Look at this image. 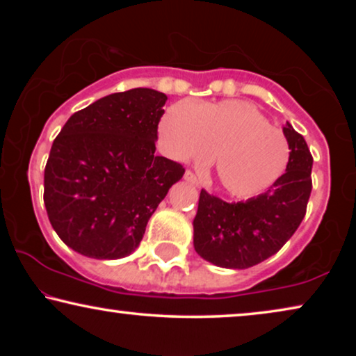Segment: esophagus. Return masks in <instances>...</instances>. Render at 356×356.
Segmentation results:
<instances>
[{"label":"esophagus","mask_w":356,"mask_h":356,"mask_svg":"<svg viewBox=\"0 0 356 356\" xmlns=\"http://www.w3.org/2000/svg\"><path fill=\"white\" fill-rule=\"evenodd\" d=\"M184 181H188V183H191V184H194V186H199V179H197V177L196 175H194L193 172H184Z\"/></svg>","instance_id":"obj_1"}]
</instances>
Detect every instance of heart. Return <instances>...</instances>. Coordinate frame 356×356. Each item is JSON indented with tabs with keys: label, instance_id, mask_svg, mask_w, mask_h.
<instances>
[{
	"label": "heart",
	"instance_id": "1",
	"mask_svg": "<svg viewBox=\"0 0 356 356\" xmlns=\"http://www.w3.org/2000/svg\"><path fill=\"white\" fill-rule=\"evenodd\" d=\"M160 138L178 162L206 163L216 154L218 186L238 199L259 196L274 186L291 154L286 136L240 100L197 106L178 102L160 120Z\"/></svg>",
	"mask_w": 356,
	"mask_h": 356
}]
</instances>
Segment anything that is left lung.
Wrapping results in <instances>:
<instances>
[{
    "label": "left lung",
    "mask_w": 356,
    "mask_h": 356,
    "mask_svg": "<svg viewBox=\"0 0 356 356\" xmlns=\"http://www.w3.org/2000/svg\"><path fill=\"white\" fill-rule=\"evenodd\" d=\"M291 154L284 177L270 189L228 204L202 189L194 217V250L223 269H248L274 256L300 227L311 194V157L303 136L284 124Z\"/></svg>",
    "instance_id": "obj_1"
}]
</instances>
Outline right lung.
Here are the masks:
<instances>
[{"label": "right lung", "instance_id": "add662e5", "mask_svg": "<svg viewBox=\"0 0 356 356\" xmlns=\"http://www.w3.org/2000/svg\"><path fill=\"white\" fill-rule=\"evenodd\" d=\"M165 102L163 92L138 87L94 102L63 126L45 167L43 201L71 250L94 259L129 256L181 179V165L155 155Z\"/></svg>", "mask_w": 356, "mask_h": 356}]
</instances>
